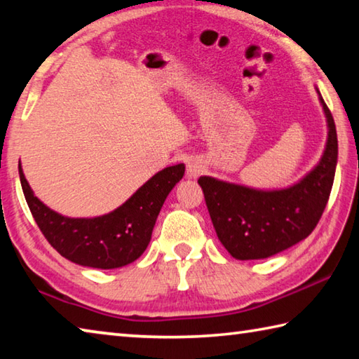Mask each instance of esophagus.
Wrapping results in <instances>:
<instances>
[{
    "label": "esophagus",
    "instance_id": "34e87169",
    "mask_svg": "<svg viewBox=\"0 0 359 359\" xmlns=\"http://www.w3.org/2000/svg\"><path fill=\"white\" fill-rule=\"evenodd\" d=\"M201 172H202V166L199 165V161L191 160L190 163H188V166H187V175H188V177L196 179V177H199Z\"/></svg>",
    "mask_w": 359,
    "mask_h": 359
}]
</instances>
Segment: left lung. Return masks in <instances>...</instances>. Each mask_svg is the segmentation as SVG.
<instances>
[{
  "instance_id": "8db88e82",
  "label": "left lung",
  "mask_w": 359,
  "mask_h": 359,
  "mask_svg": "<svg viewBox=\"0 0 359 359\" xmlns=\"http://www.w3.org/2000/svg\"><path fill=\"white\" fill-rule=\"evenodd\" d=\"M320 103L328 122L327 147L318 165L298 184L262 191L207 175L199 177L215 231L232 257H270L302 242L316 229L333 188L337 163L334 119L322 95Z\"/></svg>"
}]
</instances>
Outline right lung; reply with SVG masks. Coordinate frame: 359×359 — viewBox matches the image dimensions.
Listing matches in <instances>:
<instances>
[{
	"label": "right lung",
	"mask_w": 359,
	"mask_h": 359,
	"mask_svg": "<svg viewBox=\"0 0 359 359\" xmlns=\"http://www.w3.org/2000/svg\"><path fill=\"white\" fill-rule=\"evenodd\" d=\"M184 172L182 163L165 168L111 213L95 218H67L34 196L22 166H18L25 199L48 243L70 262L102 270L132 264L146 251L163 202Z\"/></svg>",
	"instance_id": "1"
}]
</instances>
